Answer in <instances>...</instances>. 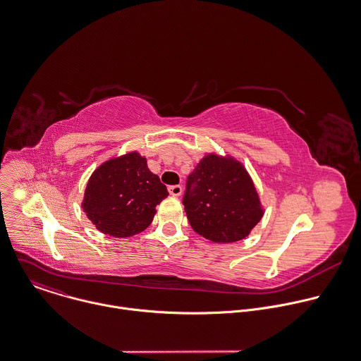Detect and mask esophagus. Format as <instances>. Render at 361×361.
Listing matches in <instances>:
<instances>
[{"instance_id": "esophagus-1", "label": "esophagus", "mask_w": 361, "mask_h": 361, "mask_svg": "<svg viewBox=\"0 0 361 361\" xmlns=\"http://www.w3.org/2000/svg\"><path fill=\"white\" fill-rule=\"evenodd\" d=\"M169 192L173 197H180L181 192H183V187L181 185H170L169 187Z\"/></svg>"}]
</instances>
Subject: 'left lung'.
<instances>
[{
	"instance_id": "8db88e82",
	"label": "left lung",
	"mask_w": 361,
	"mask_h": 361,
	"mask_svg": "<svg viewBox=\"0 0 361 361\" xmlns=\"http://www.w3.org/2000/svg\"><path fill=\"white\" fill-rule=\"evenodd\" d=\"M183 204L191 228L218 243L245 239L263 216L247 171L216 154L205 156L187 177Z\"/></svg>"
}]
</instances>
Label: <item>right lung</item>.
<instances>
[{"mask_svg": "<svg viewBox=\"0 0 361 361\" xmlns=\"http://www.w3.org/2000/svg\"><path fill=\"white\" fill-rule=\"evenodd\" d=\"M169 191L139 153L111 159L88 180L82 209L98 231L128 238L145 231Z\"/></svg>", "mask_w": 361, "mask_h": 361, "instance_id": "right-lung-1", "label": "right lung"}]
</instances>
